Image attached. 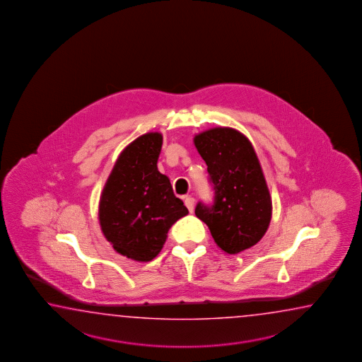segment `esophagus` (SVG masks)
Here are the masks:
<instances>
[{
	"label": "esophagus",
	"mask_w": 362,
	"mask_h": 362,
	"mask_svg": "<svg viewBox=\"0 0 362 362\" xmlns=\"http://www.w3.org/2000/svg\"><path fill=\"white\" fill-rule=\"evenodd\" d=\"M185 206L187 207L189 212H192V209H194V198H192L190 195L185 197Z\"/></svg>",
	"instance_id": "1"
}]
</instances>
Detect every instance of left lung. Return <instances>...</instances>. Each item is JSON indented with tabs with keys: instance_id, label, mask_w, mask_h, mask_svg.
Segmentation results:
<instances>
[{
	"instance_id": "1",
	"label": "left lung",
	"mask_w": 362,
	"mask_h": 362,
	"mask_svg": "<svg viewBox=\"0 0 362 362\" xmlns=\"http://www.w3.org/2000/svg\"><path fill=\"white\" fill-rule=\"evenodd\" d=\"M194 144L215 190L212 206L199 202L195 215L226 254L255 246L269 228L272 199L252 144L226 127L202 132Z\"/></svg>"
}]
</instances>
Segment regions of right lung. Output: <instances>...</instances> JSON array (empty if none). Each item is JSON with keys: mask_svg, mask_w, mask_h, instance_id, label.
<instances>
[{"mask_svg": "<svg viewBox=\"0 0 362 362\" xmlns=\"http://www.w3.org/2000/svg\"><path fill=\"white\" fill-rule=\"evenodd\" d=\"M163 136L151 132L119 155L100 195V229L117 254L151 262L162 251L170 226L189 214L170 178L158 170Z\"/></svg>", "mask_w": 362, "mask_h": 362, "instance_id": "add662e5", "label": "right lung"}]
</instances>
